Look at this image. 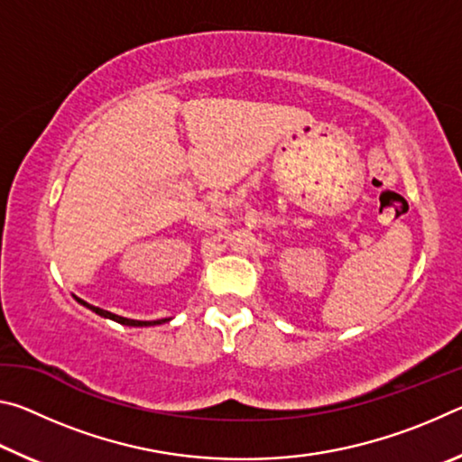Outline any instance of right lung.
<instances>
[{
    "label": "right lung",
    "instance_id": "1",
    "mask_svg": "<svg viewBox=\"0 0 462 462\" xmlns=\"http://www.w3.org/2000/svg\"><path fill=\"white\" fill-rule=\"evenodd\" d=\"M77 301L81 303V306H85L88 310H91V311H96L97 316H101V318H107V319H114V322H118V324H122V326H134V328H143V326H159V324H162V322H169V318H162V319H130V318H124V316H118V314H112V311H107V310H101V308H96V306H91V303H88V301H83V300H79V297L77 295H73Z\"/></svg>",
    "mask_w": 462,
    "mask_h": 462
}]
</instances>
